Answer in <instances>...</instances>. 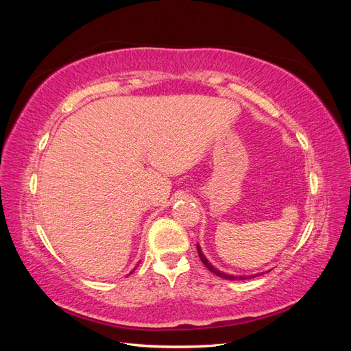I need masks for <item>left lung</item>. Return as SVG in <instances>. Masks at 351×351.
<instances>
[{"label":"left lung","instance_id":"obj_1","mask_svg":"<svg viewBox=\"0 0 351 351\" xmlns=\"http://www.w3.org/2000/svg\"><path fill=\"white\" fill-rule=\"evenodd\" d=\"M196 247H197V253H199V258H200V261H202V263L205 265V267L210 271V272H214L217 277H221V278H224V280H247V278H252V277H254V275H250V277H234V275H230V274H226V272H221L219 269H217L214 265H210L209 263V261L206 259V256L204 254V252H202V249H200V246L199 244H196Z\"/></svg>","mask_w":351,"mask_h":351}]
</instances>
